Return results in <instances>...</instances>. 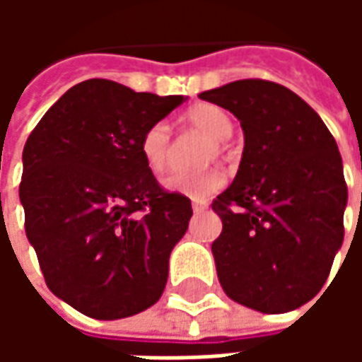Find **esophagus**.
<instances>
[{
  "label": "esophagus",
  "instance_id": "1",
  "mask_svg": "<svg viewBox=\"0 0 362 362\" xmlns=\"http://www.w3.org/2000/svg\"><path fill=\"white\" fill-rule=\"evenodd\" d=\"M207 207H209V204H207V202H204V199H194V202H192V209H194V211H204V209H207Z\"/></svg>",
  "mask_w": 362,
  "mask_h": 362
}]
</instances>
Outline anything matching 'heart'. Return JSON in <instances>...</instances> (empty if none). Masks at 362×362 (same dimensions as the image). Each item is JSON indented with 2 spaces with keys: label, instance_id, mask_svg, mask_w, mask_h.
<instances>
[{
  "label": "heart",
  "instance_id": "heart-1",
  "mask_svg": "<svg viewBox=\"0 0 362 362\" xmlns=\"http://www.w3.org/2000/svg\"><path fill=\"white\" fill-rule=\"evenodd\" d=\"M184 122L189 129H196L205 137H209V143L204 151L202 160L207 163L213 157H221L225 151V139L233 134V119L227 112L215 106V104H197L189 108L184 116ZM139 151L153 173H163L168 165V158L173 153V132L165 122L151 124L141 135ZM168 192L182 194L194 199H205L219 192L225 186V174L219 168H204L197 173H173L163 180Z\"/></svg>",
  "mask_w": 362,
  "mask_h": 362
}]
</instances>
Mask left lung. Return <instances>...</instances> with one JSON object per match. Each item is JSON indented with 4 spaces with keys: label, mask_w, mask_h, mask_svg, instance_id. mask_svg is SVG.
<instances>
[{
    "label": "left lung",
    "mask_w": 362,
    "mask_h": 362,
    "mask_svg": "<svg viewBox=\"0 0 362 362\" xmlns=\"http://www.w3.org/2000/svg\"><path fill=\"white\" fill-rule=\"evenodd\" d=\"M199 98L233 112L244 132L235 182L211 204L223 221L211 244L221 287L254 310H295L318 295L341 248L337 143L300 96L273 81H233Z\"/></svg>",
    "instance_id": "left-lung-1"
}]
</instances>
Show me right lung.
Returning a JSON list of instances; mask_svg holds the SVG:
<instances>
[{
    "mask_svg": "<svg viewBox=\"0 0 362 362\" xmlns=\"http://www.w3.org/2000/svg\"><path fill=\"white\" fill-rule=\"evenodd\" d=\"M182 103L89 79L67 90L25 143L19 196L28 243L48 288L85 316L127 318L165 291L192 204L160 188L139 141Z\"/></svg>",
    "mask_w": 362,
    "mask_h": 362,
    "instance_id": "1",
    "label": "right lung"
}]
</instances>
